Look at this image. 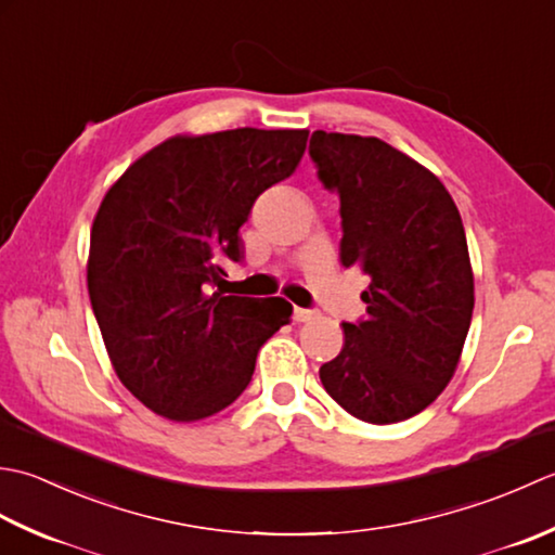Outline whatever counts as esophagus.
Instances as JSON below:
<instances>
[{"instance_id": "obj_1", "label": "esophagus", "mask_w": 555, "mask_h": 555, "mask_svg": "<svg viewBox=\"0 0 555 555\" xmlns=\"http://www.w3.org/2000/svg\"><path fill=\"white\" fill-rule=\"evenodd\" d=\"M292 319H294V323H307V321L315 319V311H313V309H301V307H294Z\"/></svg>"}]
</instances>
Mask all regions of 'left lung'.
<instances>
[{
	"label": "left lung",
	"instance_id": "8db88e82",
	"mask_svg": "<svg viewBox=\"0 0 555 555\" xmlns=\"http://www.w3.org/2000/svg\"><path fill=\"white\" fill-rule=\"evenodd\" d=\"M309 155L340 196V261L369 278L366 319L343 323V352L321 383L361 422L410 420L450 383L472 323L457 206L434 172L373 135L313 131Z\"/></svg>",
	"mask_w": 555,
	"mask_h": 555
}]
</instances>
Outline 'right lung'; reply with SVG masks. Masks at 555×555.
Masks as SVG:
<instances>
[{"mask_svg":"<svg viewBox=\"0 0 555 555\" xmlns=\"http://www.w3.org/2000/svg\"><path fill=\"white\" fill-rule=\"evenodd\" d=\"M307 129L172 135L112 186L90 230L88 294L119 380L149 410L198 422L246 390L289 323L280 297H224L254 201L287 179ZM219 289L215 291L214 287Z\"/></svg>","mask_w":555,"mask_h":555,"instance_id":"add662e5","label":"right lung"}]
</instances>
